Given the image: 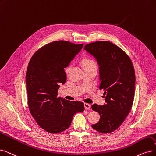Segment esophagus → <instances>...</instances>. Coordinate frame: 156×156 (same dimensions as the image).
Here are the masks:
<instances>
[{
    "label": "esophagus",
    "mask_w": 156,
    "mask_h": 156,
    "mask_svg": "<svg viewBox=\"0 0 156 156\" xmlns=\"http://www.w3.org/2000/svg\"><path fill=\"white\" fill-rule=\"evenodd\" d=\"M84 106L86 110H90L91 109V106L90 104H88V103H85L84 104Z\"/></svg>",
    "instance_id": "obj_1"
}]
</instances>
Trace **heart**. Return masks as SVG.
<instances>
[{
	"instance_id": "1",
	"label": "heart",
	"mask_w": 156,
	"mask_h": 156,
	"mask_svg": "<svg viewBox=\"0 0 156 156\" xmlns=\"http://www.w3.org/2000/svg\"><path fill=\"white\" fill-rule=\"evenodd\" d=\"M83 63H84V65H85V67L96 66V63H95V62L94 61V60H92V59H90V58H85L83 60ZM69 68H70V66H68L67 67L66 72H68L69 71Z\"/></svg>"
}]
</instances>
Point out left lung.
Wrapping results in <instances>:
<instances>
[{
    "instance_id": "8db88e82",
    "label": "left lung",
    "mask_w": 156,
    "mask_h": 156,
    "mask_svg": "<svg viewBox=\"0 0 156 156\" xmlns=\"http://www.w3.org/2000/svg\"><path fill=\"white\" fill-rule=\"evenodd\" d=\"M84 50L96 57L99 66L101 83L105 104L91 108L100 115L92 127L98 132L110 133L118 129L129 113L134 97L135 73L130 57L120 47L101 41L85 45Z\"/></svg>"
}]
</instances>
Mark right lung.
<instances>
[{"label": "right lung", "instance_id": "obj_1", "mask_svg": "<svg viewBox=\"0 0 156 156\" xmlns=\"http://www.w3.org/2000/svg\"><path fill=\"white\" fill-rule=\"evenodd\" d=\"M83 44L55 41L45 44L31 57L26 73L30 113L43 129L52 134L70 126L74 115L84 111V103L58 98L60 83L66 82L64 68Z\"/></svg>", "mask_w": 156, "mask_h": 156}]
</instances>
